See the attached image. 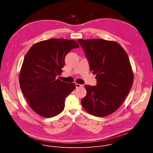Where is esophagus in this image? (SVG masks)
I'll use <instances>...</instances> for the list:
<instances>
[{"instance_id": "esophagus-1", "label": "esophagus", "mask_w": 153, "mask_h": 153, "mask_svg": "<svg viewBox=\"0 0 153 153\" xmlns=\"http://www.w3.org/2000/svg\"><path fill=\"white\" fill-rule=\"evenodd\" d=\"M76 86L77 88H81V87L83 86V85H80V84H79V83H76Z\"/></svg>"}]
</instances>
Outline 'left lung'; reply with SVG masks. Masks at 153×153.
<instances>
[{"mask_svg": "<svg viewBox=\"0 0 153 153\" xmlns=\"http://www.w3.org/2000/svg\"><path fill=\"white\" fill-rule=\"evenodd\" d=\"M95 74L97 85H85L87 94L81 100L83 108L97 117L115 112L131 88L134 75L129 57L115 41L104 39H79Z\"/></svg>", "mask_w": 153, "mask_h": 153, "instance_id": "1", "label": "left lung"}]
</instances>
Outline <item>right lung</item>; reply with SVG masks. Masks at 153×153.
Segmentation results:
<instances>
[{"label":"right lung","instance_id":"1","mask_svg":"<svg viewBox=\"0 0 153 153\" xmlns=\"http://www.w3.org/2000/svg\"><path fill=\"white\" fill-rule=\"evenodd\" d=\"M79 47L74 40L54 38L34 43L26 54L19 84L28 104L37 114L50 118L63 110L65 98L76 85L56 76L62 73L66 55Z\"/></svg>","mask_w":153,"mask_h":153}]
</instances>
